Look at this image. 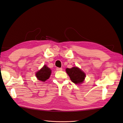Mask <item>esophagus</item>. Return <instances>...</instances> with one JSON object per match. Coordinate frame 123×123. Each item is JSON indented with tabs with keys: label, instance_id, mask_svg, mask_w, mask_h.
I'll list each match as a JSON object with an SVG mask.
<instances>
[{
	"label": "esophagus",
	"instance_id": "obj_1",
	"mask_svg": "<svg viewBox=\"0 0 123 123\" xmlns=\"http://www.w3.org/2000/svg\"><path fill=\"white\" fill-rule=\"evenodd\" d=\"M57 71H62V68H56Z\"/></svg>",
	"mask_w": 123,
	"mask_h": 123
}]
</instances>
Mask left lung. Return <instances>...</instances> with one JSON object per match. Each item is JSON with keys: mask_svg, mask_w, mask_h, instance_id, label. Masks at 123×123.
I'll list each match as a JSON object with an SVG mask.
<instances>
[{"mask_svg": "<svg viewBox=\"0 0 123 123\" xmlns=\"http://www.w3.org/2000/svg\"><path fill=\"white\" fill-rule=\"evenodd\" d=\"M66 71L72 81L75 84H79L84 81L86 76L85 74L78 68L73 67L71 68H67Z\"/></svg>", "mask_w": 123, "mask_h": 123, "instance_id": "obj_1", "label": "left lung"}]
</instances>
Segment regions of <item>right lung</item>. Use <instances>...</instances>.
Instances as JSON below:
<instances>
[{"label":"right lung","mask_w":123,"mask_h":123,"mask_svg":"<svg viewBox=\"0 0 123 123\" xmlns=\"http://www.w3.org/2000/svg\"><path fill=\"white\" fill-rule=\"evenodd\" d=\"M51 73V69L46 65H44L43 68L36 73V76L38 80L44 82L49 78Z\"/></svg>","instance_id":"obj_1"}]
</instances>
